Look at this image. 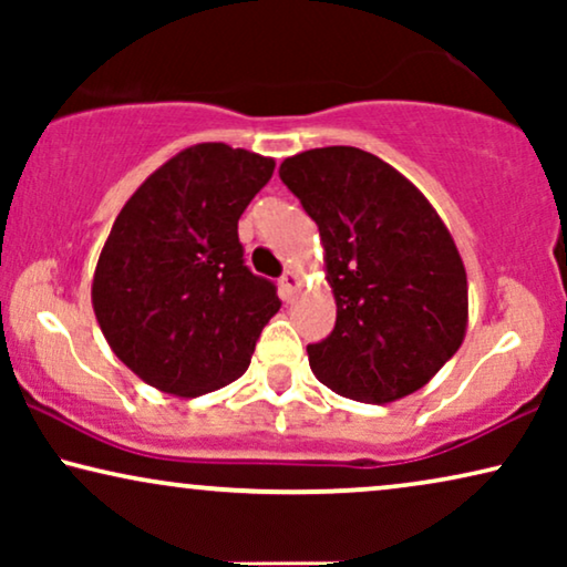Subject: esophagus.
Instances as JSON below:
<instances>
[{"mask_svg":"<svg viewBox=\"0 0 567 567\" xmlns=\"http://www.w3.org/2000/svg\"><path fill=\"white\" fill-rule=\"evenodd\" d=\"M278 286H281V297L286 301H291L293 293L301 289V278H299L297 270H286V274L281 276V281H278Z\"/></svg>","mask_w":567,"mask_h":567,"instance_id":"1","label":"esophagus"}]
</instances>
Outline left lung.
Masks as SVG:
<instances>
[{
    "mask_svg": "<svg viewBox=\"0 0 567 567\" xmlns=\"http://www.w3.org/2000/svg\"><path fill=\"white\" fill-rule=\"evenodd\" d=\"M320 227L336 330L307 346L315 377L384 405L429 384L467 332V270L429 198L377 154L322 146L278 169Z\"/></svg>",
    "mask_w": 567,
    "mask_h": 567,
    "instance_id": "left-lung-1",
    "label": "left lung"
}]
</instances>
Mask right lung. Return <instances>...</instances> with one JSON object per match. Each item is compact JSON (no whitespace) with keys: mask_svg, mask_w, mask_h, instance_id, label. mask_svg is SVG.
Here are the masks:
<instances>
[{"mask_svg":"<svg viewBox=\"0 0 567 567\" xmlns=\"http://www.w3.org/2000/svg\"><path fill=\"white\" fill-rule=\"evenodd\" d=\"M276 162L229 144L177 152L115 216L92 276V309L111 351L154 390L198 398L250 367L281 309L247 270L237 221Z\"/></svg>","mask_w":567,"mask_h":567,"instance_id":"add662e5","label":"right lung"}]
</instances>
